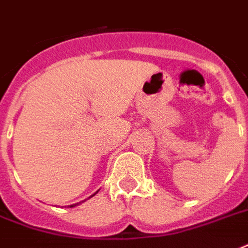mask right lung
I'll use <instances>...</instances> for the list:
<instances>
[{
    "instance_id": "obj_1",
    "label": "right lung",
    "mask_w": 248,
    "mask_h": 248,
    "mask_svg": "<svg viewBox=\"0 0 248 248\" xmlns=\"http://www.w3.org/2000/svg\"><path fill=\"white\" fill-rule=\"evenodd\" d=\"M96 192H98V191H96ZM95 193H94V195H95ZM94 195H93V196H94ZM93 196H90V197H93ZM76 205H78V204H73V205H70V208H73V206H76Z\"/></svg>"
}]
</instances>
